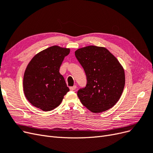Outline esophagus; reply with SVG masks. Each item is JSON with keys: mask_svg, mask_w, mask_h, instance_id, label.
<instances>
[{"mask_svg": "<svg viewBox=\"0 0 153 153\" xmlns=\"http://www.w3.org/2000/svg\"><path fill=\"white\" fill-rule=\"evenodd\" d=\"M76 86H71L69 88H70V90L71 91H74L76 90Z\"/></svg>", "mask_w": 153, "mask_h": 153, "instance_id": "esophagus-1", "label": "esophagus"}]
</instances>
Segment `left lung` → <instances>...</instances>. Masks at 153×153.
Segmentation results:
<instances>
[{
	"mask_svg": "<svg viewBox=\"0 0 153 153\" xmlns=\"http://www.w3.org/2000/svg\"><path fill=\"white\" fill-rule=\"evenodd\" d=\"M87 79L77 91L82 104L92 112L107 111L119 100L125 84V71L105 48L88 46L75 51Z\"/></svg>",
	"mask_w": 153,
	"mask_h": 153,
	"instance_id": "obj_1",
	"label": "left lung"
}]
</instances>
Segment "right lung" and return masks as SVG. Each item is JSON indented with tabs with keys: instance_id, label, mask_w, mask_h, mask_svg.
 <instances>
[{
	"instance_id": "add662e5",
	"label": "right lung",
	"mask_w": 153,
	"mask_h": 153,
	"mask_svg": "<svg viewBox=\"0 0 153 153\" xmlns=\"http://www.w3.org/2000/svg\"><path fill=\"white\" fill-rule=\"evenodd\" d=\"M70 49L58 46L48 48L34 56L23 77V90L31 104L50 111L60 104L69 91L59 70Z\"/></svg>"
}]
</instances>
